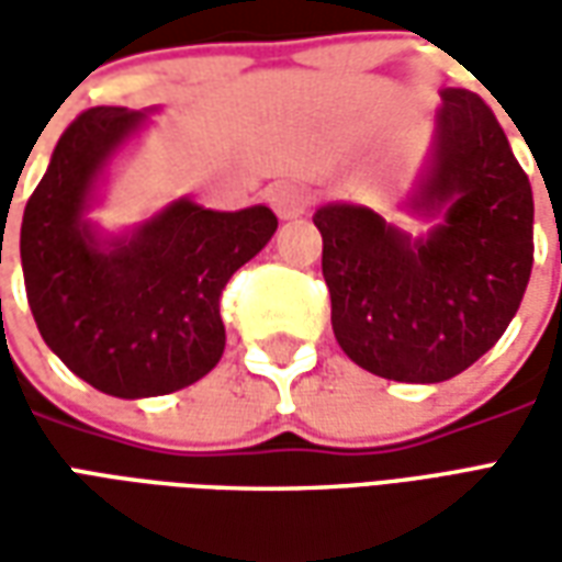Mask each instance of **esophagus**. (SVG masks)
<instances>
[{
	"label": "esophagus",
	"mask_w": 562,
	"mask_h": 562,
	"mask_svg": "<svg viewBox=\"0 0 562 562\" xmlns=\"http://www.w3.org/2000/svg\"><path fill=\"white\" fill-rule=\"evenodd\" d=\"M268 201L280 220H292V216H301L310 207V192L304 186L292 183V180H280V183H273L268 189Z\"/></svg>",
	"instance_id": "esophagus-1"
}]
</instances>
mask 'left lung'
Wrapping results in <instances>:
<instances>
[{"label": "left lung", "mask_w": 562, "mask_h": 562, "mask_svg": "<svg viewBox=\"0 0 562 562\" xmlns=\"http://www.w3.org/2000/svg\"><path fill=\"white\" fill-rule=\"evenodd\" d=\"M418 210H446L422 240L373 210H316L330 325L355 364L394 382H446L506 334L532 270V189L494 111L446 90Z\"/></svg>", "instance_id": "obj_1"}]
</instances>
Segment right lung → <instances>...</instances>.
<instances>
[{"instance_id":"right-lung-1","label":"right lung","mask_w":562,"mask_h":562,"mask_svg":"<svg viewBox=\"0 0 562 562\" xmlns=\"http://www.w3.org/2000/svg\"><path fill=\"white\" fill-rule=\"evenodd\" d=\"M126 108H90L63 132L23 210L20 261L44 342L114 397H159L220 364V297L277 232L268 207L216 213L177 201L138 232L99 246L83 207L114 149L140 126Z\"/></svg>"}]
</instances>
